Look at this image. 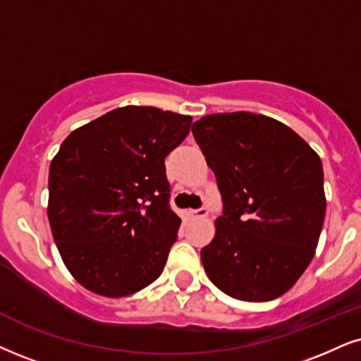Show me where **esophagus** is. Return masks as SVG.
<instances>
[{
    "instance_id": "34e87169",
    "label": "esophagus",
    "mask_w": 361,
    "mask_h": 361,
    "mask_svg": "<svg viewBox=\"0 0 361 361\" xmlns=\"http://www.w3.org/2000/svg\"><path fill=\"white\" fill-rule=\"evenodd\" d=\"M209 211L207 207H201V209H195V211H190V216L194 217V219H204V217H207Z\"/></svg>"
}]
</instances>
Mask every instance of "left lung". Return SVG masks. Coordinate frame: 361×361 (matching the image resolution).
Returning a JSON list of instances; mask_svg holds the SVG:
<instances>
[{
  "label": "left lung",
  "instance_id": "8db88e82",
  "mask_svg": "<svg viewBox=\"0 0 361 361\" xmlns=\"http://www.w3.org/2000/svg\"><path fill=\"white\" fill-rule=\"evenodd\" d=\"M224 211L201 259L231 298L271 301L313 259L326 197L323 166L295 130L251 112L206 115L192 126Z\"/></svg>",
  "mask_w": 361,
  "mask_h": 361
}]
</instances>
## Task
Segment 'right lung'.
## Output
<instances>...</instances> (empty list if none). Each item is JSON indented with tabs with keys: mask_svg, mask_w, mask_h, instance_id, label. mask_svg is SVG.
<instances>
[{
	"mask_svg": "<svg viewBox=\"0 0 361 361\" xmlns=\"http://www.w3.org/2000/svg\"><path fill=\"white\" fill-rule=\"evenodd\" d=\"M192 117L127 105L78 127L48 176V221L66 269L88 291L122 298L162 274L180 217L164 160Z\"/></svg>",
	"mask_w": 361,
	"mask_h": 361,
	"instance_id": "add662e5",
	"label": "right lung"
}]
</instances>
